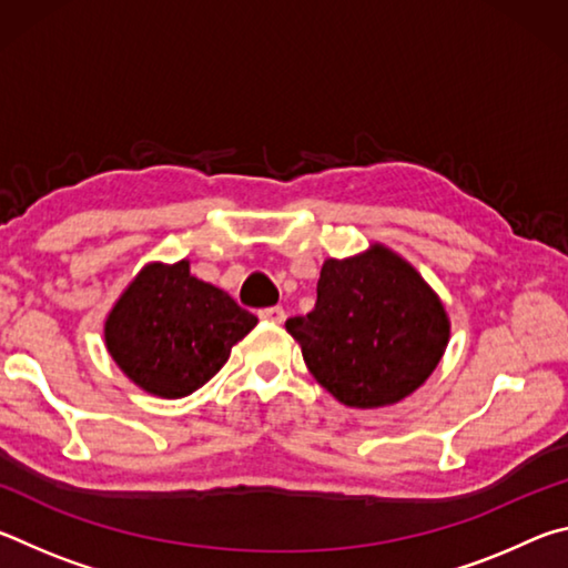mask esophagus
I'll use <instances>...</instances> for the list:
<instances>
[{"label": "esophagus", "mask_w": 568, "mask_h": 568, "mask_svg": "<svg viewBox=\"0 0 568 568\" xmlns=\"http://www.w3.org/2000/svg\"><path fill=\"white\" fill-rule=\"evenodd\" d=\"M257 315H261V321H267V323H277V325H281V323H285V318H287V315H285V311H283V307H281V305H273V307H263V311H261V313H257Z\"/></svg>", "instance_id": "esophagus-1"}]
</instances>
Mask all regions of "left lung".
Here are the masks:
<instances>
[{
	"label": "left lung",
	"mask_w": 568,
	"mask_h": 568,
	"mask_svg": "<svg viewBox=\"0 0 568 568\" xmlns=\"http://www.w3.org/2000/svg\"><path fill=\"white\" fill-rule=\"evenodd\" d=\"M313 378L351 408L408 398L436 371L450 338L438 293L383 243L321 267L318 301L285 321Z\"/></svg>",
	"instance_id": "left-lung-1"
}]
</instances>
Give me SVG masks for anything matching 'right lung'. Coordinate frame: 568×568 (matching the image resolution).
<instances>
[{"label":"right lung","instance_id":"add662e5","mask_svg":"<svg viewBox=\"0 0 568 568\" xmlns=\"http://www.w3.org/2000/svg\"><path fill=\"white\" fill-rule=\"evenodd\" d=\"M257 325L225 291L197 281L190 261L148 263L104 318V345L134 386L185 398L215 376Z\"/></svg>","mask_w":568,"mask_h":568}]
</instances>
